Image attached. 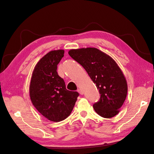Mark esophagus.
<instances>
[{
	"label": "esophagus",
	"mask_w": 154,
	"mask_h": 154,
	"mask_svg": "<svg viewBox=\"0 0 154 154\" xmlns=\"http://www.w3.org/2000/svg\"><path fill=\"white\" fill-rule=\"evenodd\" d=\"M78 92L80 93L81 95H83V93H84V92H83V91L82 89H81V88H79V89H78Z\"/></svg>",
	"instance_id": "obj_1"
}]
</instances>
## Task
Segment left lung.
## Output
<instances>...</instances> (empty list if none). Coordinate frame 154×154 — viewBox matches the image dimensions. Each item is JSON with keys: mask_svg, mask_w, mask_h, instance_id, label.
Returning <instances> with one entry per match:
<instances>
[{"mask_svg": "<svg viewBox=\"0 0 154 154\" xmlns=\"http://www.w3.org/2000/svg\"><path fill=\"white\" fill-rule=\"evenodd\" d=\"M68 53L85 69L99 90L100 100L93 105L96 112L105 118L117 115L128 91L127 80L117 63L94 48L71 49Z\"/></svg>", "mask_w": 154, "mask_h": 154, "instance_id": "left-lung-1", "label": "left lung"}]
</instances>
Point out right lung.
Masks as SVG:
<instances>
[{
    "instance_id": "add662e5",
    "label": "right lung",
    "mask_w": 154,
    "mask_h": 154,
    "mask_svg": "<svg viewBox=\"0 0 154 154\" xmlns=\"http://www.w3.org/2000/svg\"><path fill=\"white\" fill-rule=\"evenodd\" d=\"M64 50L51 51L36 63L32 73L29 96L32 105L48 120L59 122L71 114L78 92L66 88L57 71Z\"/></svg>"
}]
</instances>
